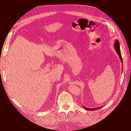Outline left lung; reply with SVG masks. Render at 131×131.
<instances>
[{
  "label": "left lung",
  "mask_w": 131,
  "mask_h": 131,
  "mask_svg": "<svg viewBox=\"0 0 131 131\" xmlns=\"http://www.w3.org/2000/svg\"><path fill=\"white\" fill-rule=\"evenodd\" d=\"M114 47H115V50L117 53V54L119 56V57L121 59V61L122 62V63L123 64V61H122V55H121V49H120V46H119V41L118 40H116L115 42H114ZM83 107H84V108L86 110H88V111H94L95 109H99L101 108L102 107H97V108H88L85 107V106H83Z\"/></svg>",
  "instance_id": "obj_1"
}]
</instances>
